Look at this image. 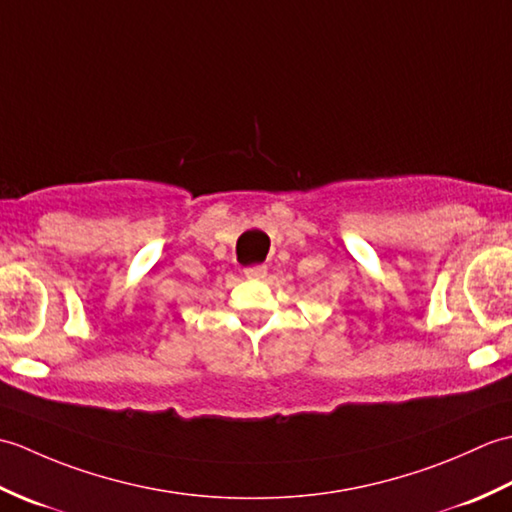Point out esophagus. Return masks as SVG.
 <instances>
[{
  "label": "esophagus",
  "instance_id": "1",
  "mask_svg": "<svg viewBox=\"0 0 512 512\" xmlns=\"http://www.w3.org/2000/svg\"><path fill=\"white\" fill-rule=\"evenodd\" d=\"M244 275L248 279H264L268 275V268L266 266H250L244 270Z\"/></svg>",
  "mask_w": 512,
  "mask_h": 512
}]
</instances>
